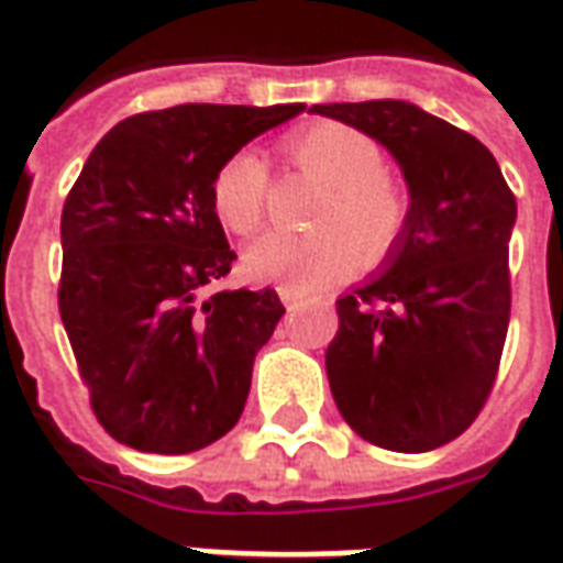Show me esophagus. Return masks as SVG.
<instances>
[{"instance_id":"esophagus-1","label":"esophagus","mask_w":563,"mask_h":563,"mask_svg":"<svg viewBox=\"0 0 563 563\" xmlns=\"http://www.w3.org/2000/svg\"><path fill=\"white\" fill-rule=\"evenodd\" d=\"M278 300L285 302V306H288V309H300L302 302H306V297H302L300 290L297 288H290V285H278Z\"/></svg>"}]
</instances>
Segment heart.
<instances>
[{"label":"heart","instance_id":"obj_1","mask_svg":"<svg viewBox=\"0 0 563 563\" xmlns=\"http://www.w3.org/2000/svg\"><path fill=\"white\" fill-rule=\"evenodd\" d=\"M285 157L302 175L321 181L306 233H266L245 251V273L257 282H288L321 288L354 263L376 266L397 249L409 224V194L385 169L373 135L339 121H318L285 139ZM269 169L257 151L230 154L211 178V209L218 221L249 236L263 221Z\"/></svg>","mask_w":563,"mask_h":563}]
</instances>
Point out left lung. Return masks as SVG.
I'll return each mask as SVG.
<instances>
[{
  "mask_svg": "<svg viewBox=\"0 0 563 563\" xmlns=\"http://www.w3.org/2000/svg\"><path fill=\"white\" fill-rule=\"evenodd\" d=\"M312 111L388 147L412 199L385 269L336 300L339 330L324 354L333 400L373 445L440 449L476 421L497 378L516 197L476 135L412 102Z\"/></svg>",
  "mask_w": 563,
  "mask_h": 563,
  "instance_id": "1",
  "label": "left lung"
}]
</instances>
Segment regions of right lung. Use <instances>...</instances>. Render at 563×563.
<instances>
[{"label": "right lung", "mask_w": 563, "mask_h": 563, "mask_svg": "<svg viewBox=\"0 0 563 563\" xmlns=\"http://www.w3.org/2000/svg\"><path fill=\"white\" fill-rule=\"evenodd\" d=\"M302 109L142 111L99 139L71 185L59 221V318L90 409L123 445L197 452L242 416L254 357L285 306L273 288L202 297L236 261L211 209V178Z\"/></svg>", "instance_id": "right-lung-1"}]
</instances>
